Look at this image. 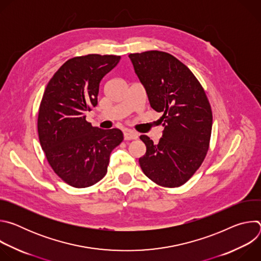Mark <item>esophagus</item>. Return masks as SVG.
<instances>
[{"label":"esophagus","mask_w":261,"mask_h":261,"mask_svg":"<svg viewBox=\"0 0 261 261\" xmlns=\"http://www.w3.org/2000/svg\"><path fill=\"white\" fill-rule=\"evenodd\" d=\"M124 138L125 140H133L138 138V134L132 130H126L124 132Z\"/></svg>","instance_id":"obj_1"}]
</instances>
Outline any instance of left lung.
Listing matches in <instances>:
<instances>
[{
    "instance_id": "left-lung-1",
    "label": "left lung",
    "mask_w": 261,
    "mask_h": 261,
    "mask_svg": "<svg viewBox=\"0 0 261 261\" xmlns=\"http://www.w3.org/2000/svg\"><path fill=\"white\" fill-rule=\"evenodd\" d=\"M129 58L152 108L163 114L158 144L140 136L146 152L139 165L155 184L177 188L194 175L207 154L213 124L210 101L192 71L172 55L148 50Z\"/></svg>"
}]
</instances>
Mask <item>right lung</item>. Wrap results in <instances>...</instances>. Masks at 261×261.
Listing matches in <instances>:
<instances>
[{
    "instance_id": "1",
    "label": "right lung",
    "mask_w": 261,
    "mask_h": 261,
    "mask_svg": "<svg viewBox=\"0 0 261 261\" xmlns=\"http://www.w3.org/2000/svg\"><path fill=\"white\" fill-rule=\"evenodd\" d=\"M120 56L74 57L65 62L47 84L38 111V135L55 173L74 188L101 180L109 156L124 139L114 128L102 130L86 120L97 105L102 79L120 62Z\"/></svg>"
}]
</instances>
